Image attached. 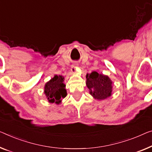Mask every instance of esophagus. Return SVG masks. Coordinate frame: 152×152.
I'll return each instance as SVG.
<instances>
[{
  "label": "esophagus",
  "instance_id": "obj_1",
  "mask_svg": "<svg viewBox=\"0 0 152 152\" xmlns=\"http://www.w3.org/2000/svg\"><path fill=\"white\" fill-rule=\"evenodd\" d=\"M78 67V63H74L73 65H72L71 67V71L72 73H76V68Z\"/></svg>",
  "mask_w": 152,
  "mask_h": 152
}]
</instances>
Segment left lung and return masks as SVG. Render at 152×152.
<instances>
[{"instance_id": "obj_1", "label": "left lung", "mask_w": 152, "mask_h": 152, "mask_svg": "<svg viewBox=\"0 0 152 152\" xmlns=\"http://www.w3.org/2000/svg\"><path fill=\"white\" fill-rule=\"evenodd\" d=\"M87 86L90 94L97 99H104L110 96L112 91V81L108 76L99 74L96 72L87 74Z\"/></svg>"}]
</instances>
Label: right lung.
<instances>
[{"label": "right lung", "mask_w": 152, "mask_h": 152, "mask_svg": "<svg viewBox=\"0 0 152 152\" xmlns=\"http://www.w3.org/2000/svg\"><path fill=\"white\" fill-rule=\"evenodd\" d=\"M63 81L64 77L55 75L45 85L44 93L50 102L58 104L61 99L66 96L67 92Z\"/></svg>", "instance_id": "obj_1"}]
</instances>
